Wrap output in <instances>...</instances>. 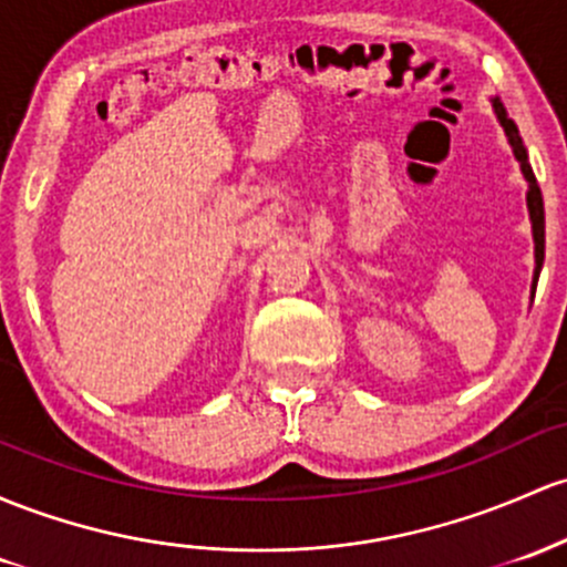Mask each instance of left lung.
<instances>
[{"label":"left lung","mask_w":567,"mask_h":567,"mask_svg":"<svg viewBox=\"0 0 567 567\" xmlns=\"http://www.w3.org/2000/svg\"><path fill=\"white\" fill-rule=\"evenodd\" d=\"M493 102V110H495V117L497 123L503 126V132H506V140L508 145H512V153L514 158L519 161V169H522V177H525L527 183V213H530V226H533V245H536V271H533V288L530 293L536 296V285H538V274H540V266H544V198H540V188L536 183V174H533V166H530V158H527V147L525 142H522L519 136V128H516V123L508 117L506 107L501 104V99H489ZM530 296V298H533Z\"/></svg>","instance_id":"1"}]
</instances>
